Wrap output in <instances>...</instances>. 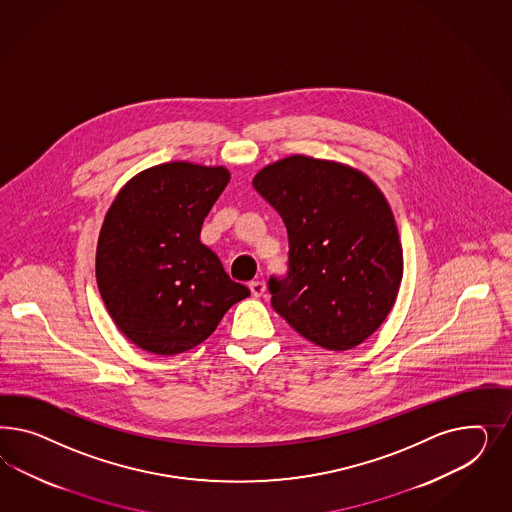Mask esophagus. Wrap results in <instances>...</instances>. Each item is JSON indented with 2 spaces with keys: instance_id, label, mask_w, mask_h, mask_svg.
Listing matches in <instances>:
<instances>
[{
  "instance_id": "obj_1",
  "label": "esophagus",
  "mask_w": 512,
  "mask_h": 512,
  "mask_svg": "<svg viewBox=\"0 0 512 512\" xmlns=\"http://www.w3.org/2000/svg\"><path fill=\"white\" fill-rule=\"evenodd\" d=\"M249 289H251V295L255 296V298H261L266 293V283L264 281H251L249 283Z\"/></svg>"
}]
</instances>
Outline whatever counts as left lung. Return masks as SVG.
<instances>
[{"instance_id": "8db88e82", "label": "left lung", "mask_w": 512, "mask_h": 512, "mask_svg": "<svg viewBox=\"0 0 512 512\" xmlns=\"http://www.w3.org/2000/svg\"><path fill=\"white\" fill-rule=\"evenodd\" d=\"M253 187L289 234L287 278H270L272 308L328 351L368 340L394 308L403 251L383 191L345 163L295 154L263 167Z\"/></svg>"}]
</instances>
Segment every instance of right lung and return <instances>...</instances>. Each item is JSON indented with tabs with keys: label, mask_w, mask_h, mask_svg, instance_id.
I'll use <instances>...</instances> for the list:
<instances>
[{
	"label": "right lung",
	"mask_w": 512,
	"mask_h": 512,
	"mask_svg": "<svg viewBox=\"0 0 512 512\" xmlns=\"http://www.w3.org/2000/svg\"><path fill=\"white\" fill-rule=\"evenodd\" d=\"M225 167L171 161L135 174L101 225L95 278L137 347L171 357L206 340L249 289L229 278L201 227L229 184Z\"/></svg>",
	"instance_id": "1"
}]
</instances>
